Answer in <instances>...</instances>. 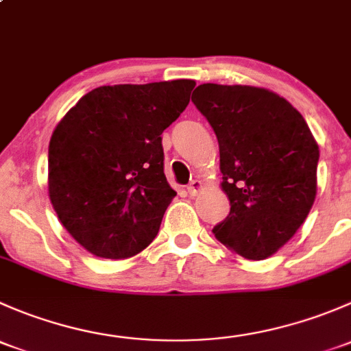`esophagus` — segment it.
Masks as SVG:
<instances>
[{
	"label": "esophagus",
	"instance_id": "obj_1",
	"mask_svg": "<svg viewBox=\"0 0 351 351\" xmlns=\"http://www.w3.org/2000/svg\"><path fill=\"white\" fill-rule=\"evenodd\" d=\"M200 190H202L200 180H192V182H190V185L186 186V193H189L190 197H197Z\"/></svg>",
	"mask_w": 351,
	"mask_h": 351
}]
</instances>
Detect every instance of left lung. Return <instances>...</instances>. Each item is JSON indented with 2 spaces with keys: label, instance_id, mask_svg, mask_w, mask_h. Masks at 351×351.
Here are the masks:
<instances>
[{
  "label": "left lung",
  "instance_id": "1",
  "mask_svg": "<svg viewBox=\"0 0 351 351\" xmlns=\"http://www.w3.org/2000/svg\"><path fill=\"white\" fill-rule=\"evenodd\" d=\"M192 101L214 129L229 215L212 232L247 260L277 253L316 198L319 147L304 117L265 88L205 83Z\"/></svg>",
  "mask_w": 351,
  "mask_h": 351
}]
</instances>
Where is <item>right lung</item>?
Returning <instances> with one entry per match:
<instances>
[{
    "instance_id": "right-lung-1",
    "label": "right lung",
    "mask_w": 351,
    "mask_h": 351,
    "mask_svg": "<svg viewBox=\"0 0 351 351\" xmlns=\"http://www.w3.org/2000/svg\"><path fill=\"white\" fill-rule=\"evenodd\" d=\"M195 81L100 86L58 123L49 144V197L66 231L100 258L122 260L153 243L169 202L162 130Z\"/></svg>"
}]
</instances>
